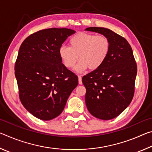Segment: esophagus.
I'll use <instances>...</instances> for the list:
<instances>
[{
    "instance_id": "obj_1",
    "label": "esophagus",
    "mask_w": 152,
    "mask_h": 152,
    "mask_svg": "<svg viewBox=\"0 0 152 152\" xmlns=\"http://www.w3.org/2000/svg\"><path fill=\"white\" fill-rule=\"evenodd\" d=\"M78 83L79 84H82V76H78Z\"/></svg>"
}]
</instances>
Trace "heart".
Here are the masks:
<instances>
[{"label": "heart", "mask_w": 152, "mask_h": 152, "mask_svg": "<svg viewBox=\"0 0 152 152\" xmlns=\"http://www.w3.org/2000/svg\"><path fill=\"white\" fill-rule=\"evenodd\" d=\"M110 44L103 35L79 32L69 39V47L61 46L59 56L64 66L73 68L78 59H80L76 70L81 72L88 68L92 70L99 68L106 60Z\"/></svg>", "instance_id": "heart-1"}]
</instances>
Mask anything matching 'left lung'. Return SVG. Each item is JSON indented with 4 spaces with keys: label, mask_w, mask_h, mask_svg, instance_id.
<instances>
[{
    "label": "left lung",
    "mask_w": 152,
    "mask_h": 152,
    "mask_svg": "<svg viewBox=\"0 0 152 152\" xmlns=\"http://www.w3.org/2000/svg\"><path fill=\"white\" fill-rule=\"evenodd\" d=\"M85 30L106 36L110 44L104 64L82 77L87 109L98 119H114L129 106L134 95L137 64L132 49L124 37L107 28Z\"/></svg>",
    "instance_id": "left-lung-1"
}]
</instances>
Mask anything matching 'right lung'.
I'll return each instance as SVG.
<instances>
[{"label":"right lung","mask_w":152,"mask_h":152,"mask_svg":"<svg viewBox=\"0 0 152 152\" xmlns=\"http://www.w3.org/2000/svg\"><path fill=\"white\" fill-rule=\"evenodd\" d=\"M75 31L66 28L40 30L19 48L15 74L20 101L33 116L49 121L60 115L78 84V76L61 63L59 49Z\"/></svg>","instance_id":"obj_1"}]
</instances>
